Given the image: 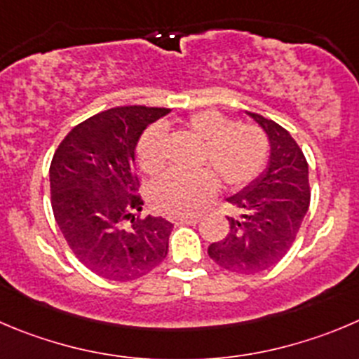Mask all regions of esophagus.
<instances>
[{"instance_id":"obj_1","label":"esophagus","mask_w":359,"mask_h":359,"mask_svg":"<svg viewBox=\"0 0 359 359\" xmlns=\"http://www.w3.org/2000/svg\"><path fill=\"white\" fill-rule=\"evenodd\" d=\"M199 220V215H183V217L176 218V224H197Z\"/></svg>"}]
</instances>
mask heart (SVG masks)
Segmentation results:
<instances>
[{"label":"heart","mask_w":359,"mask_h":359,"mask_svg":"<svg viewBox=\"0 0 359 359\" xmlns=\"http://www.w3.org/2000/svg\"><path fill=\"white\" fill-rule=\"evenodd\" d=\"M183 128L203 142L201 165L210 170L165 174L153 183L149 199L160 211L189 215L199 211L218 190V180L238 190L254 182L266 165L269 142L254 123H234L229 116L208 109L190 114ZM165 128L149 126L137 142V162L146 174H158L165 165Z\"/></svg>","instance_id":"heart-1"}]
</instances>
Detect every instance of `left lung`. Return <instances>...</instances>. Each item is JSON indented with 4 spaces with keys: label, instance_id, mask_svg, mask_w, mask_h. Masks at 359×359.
I'll return each mask as SVG.
<instances>
[{
    "label": "left lung",
    "instance_id": "8db88e82",
    "mask_svg": "<svg viewBox=\"0 0 359 359\" xmlns=\"http://www.w3.org/2000/svg\"><path fill=\"white\" fill-rule=\"evenodd\" d=\"M271 146L264 172L229 203L240 217H227L229 233L208 254L227 271L252 275L271 268L294 243L309 211V163L292 135L273 119L248 112Z\"/></svg>",
    "mask_w": 359,
    "mask_h": 359
}]
</instances>
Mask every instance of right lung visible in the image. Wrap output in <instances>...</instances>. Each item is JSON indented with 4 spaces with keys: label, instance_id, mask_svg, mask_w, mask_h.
Returning <instances> with one entry per match:
<instances>
[{
    "label": "right lung",
    "instance_id": "obj_1",
    "mask_svg": "<svg viewBox=\"0 0 359 359\" xmlns=\"http://www.w3.org/2000/svg\"><path fill=\"white\" fill-rule=\"evenodd\" d=\"M169 109L123 105L68 132L49 169L50 204L68 247L88 269L126 282L165 259L172 224L142 210L135 146Z\"/></svg>",
    "mask_w": 359,
    "mask_h": 359
}]
</instances>
